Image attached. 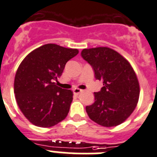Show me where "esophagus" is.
Returning a JSON list of instances; mask_svg holds the SVG:
<instances>
[{
	"mask_svg": "<svg viewBox=\"0 0 157 157\" xmlns=\"http://www.w3.org/2000/svg\"><path fill=\"white\" fill-rule=\"evenodd\" d=\"M80 92H82L81 89H79V88L73 89V93H74V94H79Z\"/></svg>",
	"mask_w": 157,
	"mask_h": 157,
	"instance_id": "obj_1",
	"label": "esophagus"
}]
</instances>
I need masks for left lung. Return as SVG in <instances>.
<instances>
[{"label":"left lung","mask_w":157,"mask_h":157,"mask_svg":"<svg viewBox=\"0 0 157 157\" xmlns=\"http://www.w3.org/2000/svg\"><path fill=\"white\" fill-rule=\"evenodd\" d=\"M81 56L104 85L94 93V102L86 106L89 118L106 128L122 124L133 113L139 98L140 87L135 70L124 56L109 48H84Z\"/></svg>","instance_id":"obj_1"}]
</instances>
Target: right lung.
<instances>
[{"label": "right lung", "mask_w": 157, "mask_h": 157, "mask_svg": "<svg viewBox=\"0 0 157 157\" xmlns=\"http://www.w3.org/2000/svg\"><path fill=\"white\" fill-rule=\"evenodd\" d=\"M77 49L47 44L25 57L15 73L14 93L26 119L37 127L50 128L66 118L73 93L57 86L66 63Z\"/></svg>", "instance_id": "add662e5"}]
</instances>
